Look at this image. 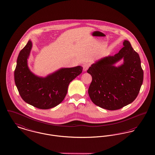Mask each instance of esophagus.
<instances>
[{
	"label": "esophagus",
	"instance_id": "34e87169",
	"mask_svg": "<svg viewBox=\"0 0 155 155\" xmlns=\"http://www.w3.org/2000/svg\"><path fill=\"white\" fill-rule=\"evenodd\" d=\"M89 66H90V65H89V64H88V63H85V64H83V65H82V67H83V70H84V71H86L88 70Z\"/></svg>",
	"mask_w": 155,
	"mask_h": 155
}]
</instances>
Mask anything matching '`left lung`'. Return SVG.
I'll return each mask as SVG.
<instances>
[{
	"label": "left lung",
	"instance_id": "8db88e82",
	"mask_svg": "<svg viewBox=\"0 0 155 155\" xmlns=\"http://www.w3.org/2000/svg\"><path fill=\"white\" fill-rule=\"evenodd\" d=\"M123 45L118 53L101 58L87 70L92 76L89 96L94 104L104 109L117 110L132 103L143 83L139 55L129 41L124 40ZM122 59L123 64L115 66Z\"/></svg>",
	"mask_w": 155,
	"mask_h": 155
}]
</instances>
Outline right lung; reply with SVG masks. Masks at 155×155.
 I'll return each mask as SVG.
<instances>
[{
	"instance_id": "obj_1",
	"label": "right lung",
	"mask_w": 155,
	"mask_h": 155,
	"mask_svg": "<svg viewBox=\"0 0 155 155\" xmlns=\"http://www.w3.org/2000/svg\"><path fill=\"white\" fill-rule=\"evenodd\" d=\"M32 42L20 51L15 70V82L21 98L39 109L52 108L64 99L69 84L82 73L81 66L61 68L45 77H38L28 67Z\"/></svg>"
}]
</instances>
